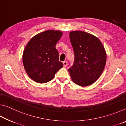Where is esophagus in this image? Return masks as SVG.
Masks as SVG:
<instances>
[{
  "label": "esophagus",
  "instance_id": "obj_1",
  "mask_svg": "<svg viewBox=\"0 0 126 126\" xmlns=\"http://www.w3.org/2000/svg\"><path fill=\"white\" fill-rule=\"evenodd\" d=\"M63 65H64V67H67V64H68L67 61H64L63 62Z\"/></svg>",
  "mask_w": 126,
  "mask_h": 126
}]
</instances>
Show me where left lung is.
<instances>
[{"label": "left lung", "instance_id": "left-lung-1", "mask_svg": "<svg viewBox=\"0 0 126 126\" xmlns=\"http://www.w3.org/2000/svg\"><path fill=\"white\" fill-rule=\"evenodd\" d=\"M74 61L68 71L73 82L78 86L93 84L101 76L106 63L107 55L100 40L82 31L69 33Z\"/></svg>", "mask_w": 126, "mask_h": 126}]
</instances>
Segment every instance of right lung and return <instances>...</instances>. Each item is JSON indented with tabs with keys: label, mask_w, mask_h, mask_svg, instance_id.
I'll return each instance as SVG.
<instances>
[{
	"label": "right lung",
	"mask_w": 126,
	"mask_h": 126,
	"mask_svg": "<svg viewBox=\"0 0 126 126\" xmlns=\"http://www.w3.org/2000/svg\"><path fill=\"white\" fill-rule=\"evenodd\" d=\"M62 35L58 31H44L35 35L28 43L23 54L27 73L39 83L48 82L63 66L59 61L55 45Z\"/></svg>",
	"instance_id": "add662e5"
}]
</instances>
